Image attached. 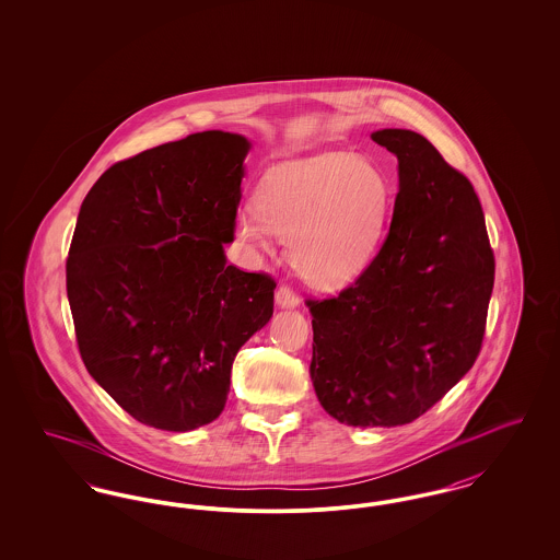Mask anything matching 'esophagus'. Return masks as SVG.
I'll use <instances>...</instances> for the list:
<instances>
[{"instance_id":"34e87169","label":"esophagus","mask_w":560,"mask_h":560,"mask_svg":"<svg viewBox=\"0 0 560 560\" xmlns=\"http://www.w3.org/2000/svg\"><path fill=\"white\" fill-rule=\"evenodd\" d=\"M275 302H277V306H279V308H295V306L300 304L298 295H295L292 288H288V285L277 288V292H275Z\"/></svg>"}]
</instances>
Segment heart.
<instances>
[{"label": "heart", "instance_id": "1", "mask_svg": "<svg viewBox=\"0 0 560 560\" xmlns=\"http://www.w3.org/2000/svg\"><path fill=\"white\" fill-rule=\"evenodd\" d=\"M390 180L368 160L327 151L268 167L258 201L243 203L235 237L252 254H272L290 237L295 270L320 288L348 281L372 252L390 210Z\"/></svg>", "mask_w": 560, "mask_h": 560}]
</instances>
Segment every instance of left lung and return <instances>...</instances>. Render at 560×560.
I'll list each match as a JSON object with an SVG mask.
<instances>
[{
    "label": "left lung",
    "mask_w": 560,
    "mask_h": 560,
    "mask_svg": "<svg viewBox=\"0 0 560 560\" xmlns=\"http://www.w3.org/2000/svg\"><path fill=\"white\" fill-rule=\"evenodd\" d=\"M399 160L395 212L370 267L345 292L308 300L311 380L348 427H402L479 357L495 260L479 197L422 133H372Z\"/></svg>",
    "instance_id": "obj_1"
}]
</instances>
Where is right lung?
<instances>
[{
  "instance_id": "obj_1",
  "label": "right lung",
  "mask_w": 560,
  "mask_h": 560,
  "mask_svg": "<svg viewBox=\"0 0 560 560\" xmlns=\"http://www.w3.org/2000/svg\"><path fill=\"white\" fill-rule=\"evenodd\" d=\"M252 142L208 130L110 165L81 203L67 295L90 375L147 427L213 422L277 283L226 265Z\"/></svg>"
}]
</instances>
